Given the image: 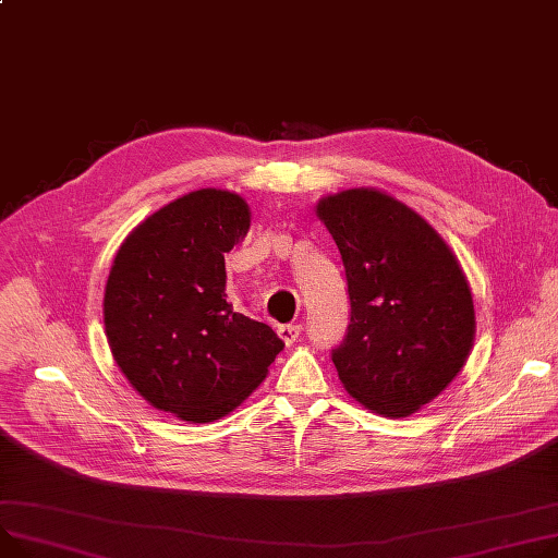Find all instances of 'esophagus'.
Returning <instances> with one entry per match:
<instances>
[{
	"label": "esophagus",
	"mask_w": 558,
	"mask_h": 558,
	"mask_svg": "<svg viewBox=\"0 0 558 558\" xmlns=\"http://www.w3.org/2000/svg\"><path fill=\"white\" fill-rule=\"evenodd\" d=\"M303 327L301 325H293V323H287V325H278V333L280 339L287 343V345H293L295 341H299Z\"/></svg>",
	"instance_id": "esophagus-1"
}]
</instances>
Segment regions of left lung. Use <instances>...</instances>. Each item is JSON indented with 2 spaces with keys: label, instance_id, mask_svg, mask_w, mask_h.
Returning a JSON list of instances; mask_svg holds the SVG:
<instances>
[{
  "label": "left lung",
  "instance_id": "obj_1",
  "mask_svg": "<svg viewBox=\"0 0 558 558\" xmlns=\"http://www.w3.org/2000/svg\"><path fill=\"white\" fill-rule=\"evenodd\" d=\"M316 213L339 246L352 307L331 350L339 379L369 411L411 415L466 363L475 333L466 278L426 221L379 191L329 195Z\"/></svg>",
  "mask_w": 558,
  "mask_h": 558
}]
</instances>
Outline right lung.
<instances>
[{
  "instance_id": "right-lung-1",
  "label": "right lung",
  "mask_w": 558,
  "mask_h": 558,
  "mask_svg": "<svg viewBox=\"0 0 558 558\" xmlns=\"http://www.w3.org/2000/svg\"><path fill=\"white\" fill-rule=\"evenodd\" d=\"M240 195L204 189L138 225L105 287V331L128 381L159 411L206 424L229 415L284 348L227 301L225 253L248 231Z\"/></svg>"
}]
</instances>
